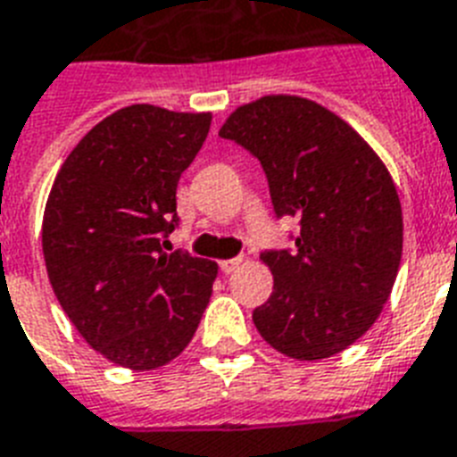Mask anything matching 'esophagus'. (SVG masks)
<instances>
[{
	"mask_svg": "<svg viewBox=\"0 0 457 457\" xmlns=\"http://www.w3.org/2000/svg\"><path fill=\"white\" fill-rule=\"evenodd\" d=\"M239 265H241V258H232V261H222L220 262V270L225 274H232Z\"/></svg>",
	"mask_w": 457,
	"mask_h": 457,
	"instance_id": "34e87169",
	"label": "esophagus"
}]
</instances>
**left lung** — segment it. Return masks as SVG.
<instances>
[{
  "label": "left lung",
  "instance_id": "8db88e82",
  "mask_svg": "<svg viewBox=\"0 0 457 457\" xmlns=\"http://www.w3.org/2000/svg\"><path fill=\"white\" fill-rule=\"evenodd\" d=\"M222 138L262 164L277 216L300 220L293 251H265L274 288L253 310L265 343L298 361L347 350L376 324L403 246L387 166L345 120L300 96L237 107Z\"/></svg>",
  "mask_w": 457,
  "mask_h": 457
}]
</instances>
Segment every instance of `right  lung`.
Masks as SVG:
<instances>
[{
  "instance_id": "right-lung-1",
  "label": "right lung",
  "mask_w": 457,
  "mask_h": 457,
  "mask_svg": "<svg viewBox=\"0 0 457 457\" xmlns=\"http://www.w3.org/2000/svg\"><path fill=\"white\" fill-rule=\"evenodd\" d=\"M211 112L129 105L77 143L54 180L42 251L55 298L96 352L152 370L190 345L218 265L176 251V187Z\"/></svg>"
}]
</instances>
